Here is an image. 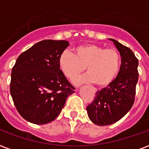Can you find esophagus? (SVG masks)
<instances>
[{
  "instance_id": "obj_1",
  "label": "esophagus",
  "mask_w": 149,
  "mask_h": 149,
  "mask_svg": "<svg viewBox=\"0 0 149 149\" xmlns=\"http://www.w3.org/2000/svg\"><path fill=\"white\" fill-rule=\"evenodd\" d=\"M93 93H96V91H97V90H96V89L93 88Z\"/></svg>"
}]
</instances>
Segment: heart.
Masks as SVG:
<instances>
[{
	"mask_svg": "<svg viewBox=\"0 0 149 149\" xmlns=\"http://www.w3.org/2000/svg\"><path fill=\"white\" fill-rule=\"evenodd\" d=\"M73 52L63 51L58 58V65L65 77L71 80L84 72L86 66L87 74L77 79V84L87 81L94 82L100 86H107L120 72L121 57L114 48L85 44L77 46Z\"/></svg>",
	"mask_w": 149,
	"mask_h": 149,
	"instance_id": "obj_1",
	"label": "heart"
}]
</instances>
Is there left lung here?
<instances>
[{
    "label": "left lung",
    "mask_w": 149,
    "mask_h": 149,
    "mask_svg": "<svg viewBox=\"0 0 149 149\" xmlns=\"http://www.w3.org/2000/svg\"><path fill=\"white\" fill-rule=\"evenodd\" d=\"M121 56V65L118 77L100 91L86 107L88 117L99 126L112 125L121 119L133 106L136 85L139 80V60L134 52L118 41L110 38Z\"/></svg>",
    "instance_id": "left-lung-1"
}]
</instances>
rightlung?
<instances>
[{
    "label": "right lung",
    "instance_id": "1",
    "mask_svg": "<svg viewBox=\"0 0 149 149\" xmlns=\"http://www.w3.org/2000/svg\"><path fill=\"white\" fill-rule=\"evenodd\" d=\"M65 40L41 41L22 52L11 70L10 95L22 118L36 125L52 122L75 88L58 65Z\"/></svg>",
    "mask_w": 149,
    "mask_h": 149
}]
</instances>
